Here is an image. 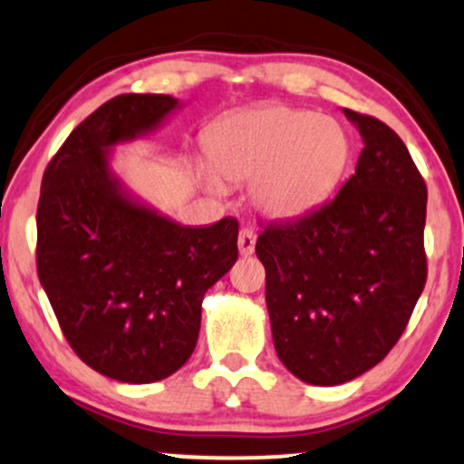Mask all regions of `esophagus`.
<instances>
[{
    "mask_svg": "<svg viewBox=\"0 0 464 464\" xmlns=\"http://www.w3.org/2000/svg\"><path fill=\"white\" fill-rule=\"evenodd\" d=\"M254 247H256V234L245 227V230L238 232V252H241V256H252Z\"/></svg>",
    "mask_w": 464,
    "mask_h": 464,
    "instance_id": "34e87169",
    "label": "esophagus"
}]
</instances>
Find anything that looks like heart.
I'll list each match as a JSON object with an SVG mask.
<instances>
[{
  "mask_svg": "<svg viewBox=\"0 0 464 464\" xmlns=\"http://www.w3.org/2000/svg\"><path fill=\"white\" fill-rule=\"evenodd\" d=\"M206 188L252 182L254 206L269 219H295L319 206L350 160V136L328 117L288 106L241 111L210 132Z\"/></svg>",
  "mask_w": 464,
  "mask_h": 464,
  "instance_id": "heart-1",
  "label": "heart"
}]
</instances>
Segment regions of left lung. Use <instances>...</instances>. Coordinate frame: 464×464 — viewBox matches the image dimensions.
<instances>
[{"label":"left lung","mask_w":464,"mask_h":464,"mask_svg":"<svg viewBox=\"0 0 464 464\" xmlns=\"http://www.w3.org/2000/svg\"><path fill=\"white\" fill-rule=\"evenodd\" d=\"M362 136L356 173L299 219L269 223L256 241L282 364L336 386L393 350L426 286L428 188L389 125L343 108Z\"/></svg>","instance_id":"8db88e82"}]
</instances>
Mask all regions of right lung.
I'll return each mask as SVG.
<instances>
[{"instance_id": "obj_1", "label": "right lung", "mask_w": 464, "mask_h": 464, "mask_svg": "<svg viewBox=\"0 0 464 464\" xmlns=\"http://www.w3.org/2000/svg\"><path fill=\"white\" fill-rule=\"evenodd\" d=\"M182 106L128 92L86 117L43 176L36 266L73 352L106 378L150 384L198 345L206 291L237 263L238 221L179 226L123 184L112 150Z\"/></svg>"}]
</instances>
